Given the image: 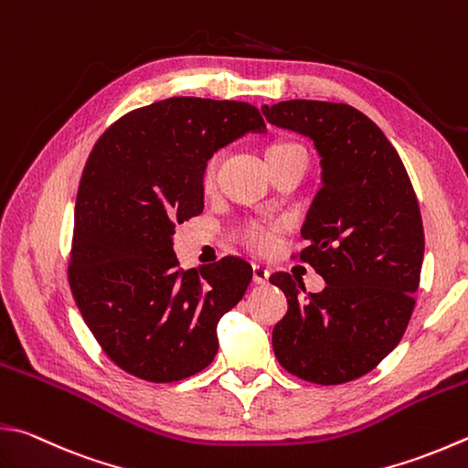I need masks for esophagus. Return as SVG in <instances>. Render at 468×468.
Segmentation results:
<instances>
[{
    "mask_svg": "<svg viewBox=\"0 0 468 468\" xmlns=\"http://www.w3.org/2000/svg\"><path fill=\"white\" fill-rule=\"evenodd\" d=\"M271 277V271L267 267H262V264H252V279L254 283L264 285Z\"/></svg>",
    "mask_w": 468,
    "mask_h": 468,
    "instance_id": "obj_1",
    "label": "esophagus"
}]
</instances>
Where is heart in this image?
I'll list each match as a JSON object with an SVG mask.
<instances>
[{
	"mask_svg": "<svg viewBox=\"0 0 468 468\" xmlns=\"http://www.w3.org/2000/svg\"><path fill=\"white\" fill-rule=\"evenodd\" d=\"M291 148H302V146L293 144V143H275V144L269 146L267 154L279 153V151H291ZM218 165H219V158L218 156L209 158L207 165H206V169H204V175H201V185H204L206 191L214 189L216 175H218ZM242 240L254 252H267L271 246H272V232L269 230V228H264V226L250 224L249 228H244Z\"/></svg>",
	"mask_w": 468,
	"mask_h": 468,
	"instance_id": "heart-1",
	"label": "heart"
}]
</instances>
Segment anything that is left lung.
<instances>
[{
	"instance_id": "obj_1",
	"label": "left lung",
	"mask_w": 468,
	"mask_h": 468,
	"mask_svg": "<svg viewBox=\"0 0 468 468\" xmlns=\"http://www.w3.org/2000/svg\"><path fill=\"white\" fill-rule=\"evenodd\" d=\"M269 124L310 138L322 187L302 238L325 287L275 272L289 310L272 330L281 367L303 381L340 385L367 375L398 346L416 305L424 226L408 171L373 120L346 103L262 105Z\"/></svg>"
}]
</instances>
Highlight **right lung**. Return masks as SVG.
Returning a JSON list of instances; mask_svg holds the SVG:
<instances>
[{"label": "right lung", "instance_id": "obj_1", "mask_svg": "<svg viewBox=\"0 0 468 468\" xmlns=\"http://www.w3.org/2000/svg\"><path fill=\"white\" fill-rule=\"evenodd\" d=\"M267 130L244 101L171 97L126 113L97 140L75 204L69 283L113 363L153 383L214 360L218 322L240 302L252 267L238 257L181 271L175 226L204 211L206 165Z\"/></svg>", "mask_w": 468, "mask_h": 468}]
</instances>
